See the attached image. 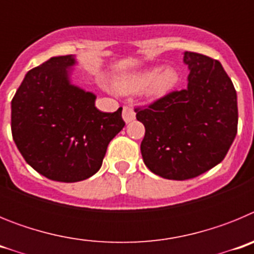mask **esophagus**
<instances>
[{
	"instance_id": "34e87169",
	"label": "esophagus",
	"mask_w": 254,
	"mask_h": 254,
	"mask_svg": "<svg viewBox=\"0 0 254 254\" xmlns=\"http://www.w3.org/2000/svg\"><path fill=\"white\" fill-rule=\"evenodd\" d=\"M122 117H123V120H125L126 123L132 122V121H133L134 118H136V113H134L133 108H131V107H123Z\"/></svg>"
}]
</instances>
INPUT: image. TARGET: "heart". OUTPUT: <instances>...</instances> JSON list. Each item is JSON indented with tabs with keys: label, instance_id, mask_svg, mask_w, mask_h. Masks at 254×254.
Masks as SVG:
<instances>
[{
	"label": "heart",
	"instance_id": "1",
	"mask_svg": "<svg viewBox=\"0 0 254 254\" xmlns=\"http://www.w3.org/2000/svg\"><path fill=\"white\" fill-rule=\"evenodd\" d=\"M178 81V73L172 67L131 72L121 76L116 81L117 90L125 94L140 93L143 90L147 98H159L169 93Z\"/></svg>",
	"mask_w": 254,
	"mask_h": 254
}]
</instances>
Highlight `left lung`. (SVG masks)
<instances>
[{"label":"left lung","instance_id":"8db88e82","mask_svg":"<svg viewBox=\"0 0 254 254\" xmlns=\"http://www.w3.org/2000/svg\"><path fill=\"white\" fill-rule=\"evenodd\" d=\"M186 89L136 108L145 126L143 163L165 179L201 176L225 158L238 129L237 91L219 61L185 52Z\"/></svg>","mask_w":254,"mask_h":254}]
</instances>
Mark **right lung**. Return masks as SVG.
Wrapping results in <instances>:
<instances>
[{
	"instance_id": "obj_1",
	"label": "right lung",
	"mask_w": 254,
	"mask_h": 254,
	"mask_svg": "<svg viewBox=\"0 0 254 254\" xmlns=\"http://www.w3.org/2000/svg\"><path fill=\"white\" fill-rule=\"evenodd\" d=\"M73 56L30 69L11 102L12 138L33 169L57 182H80L100 169L107 147L125 127L122 108L96 109V96L69 81Z\"/></svg>"
}]
</instances>
